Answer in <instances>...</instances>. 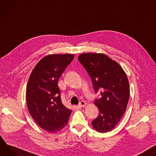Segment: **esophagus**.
I'll return each instance as SVG.
<instances>
[{"label":"esophagus","instance_id":"34e87169","mask_svg":"<svg viewBox=\"0 0 156 156\" xmlns=\"http://www.w3.org/2000/svg\"><path fill=\"white\" fill-rule=\"evenodd\" d=\"M85 105H86V103H85L84 101H81L79 103V105H78V106H79V107H84Z\"/></svg>","mask_w":156,"mask_h":156}]
</instances>
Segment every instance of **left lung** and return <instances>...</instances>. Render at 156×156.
Masks as SVG:
<instances>
[{"label":"left lung","instance_id":"1","mask_svg":"<svg viewBox=\"0 0 156 156\" xmlns=\"http://www.w3.org/2000/svg\"><path fill=\"white\" fill-rule=\"evenodd\" d=\"M91 77L95 93V100L100 113L92 122L96 131L107 133L113 129L125 113L129 97L127 76L116 61L101 53H83L78 57Z\"/></svg>","mask_w":156,"mask_h":156}]
</instances>
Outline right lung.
Segmentation results:
<instances>
[{"mask_svg": "<svg viewBox=\"0 0 156 156\" xmlns=\"http://www.w3.org/2000/svg\"><path fill=\"white\" fill-rule=\"evenodd\" d=\"M73 55H50L42 58L30 76L26 101L30 114L43 129L56 133L68 123L72 110L61 101L59 79L73 60Z\"/></svg>", "mask_w": 156, "mask_h": 156, "instance_id": "right-lung-1", "label": "right lung"}]
</instances>
